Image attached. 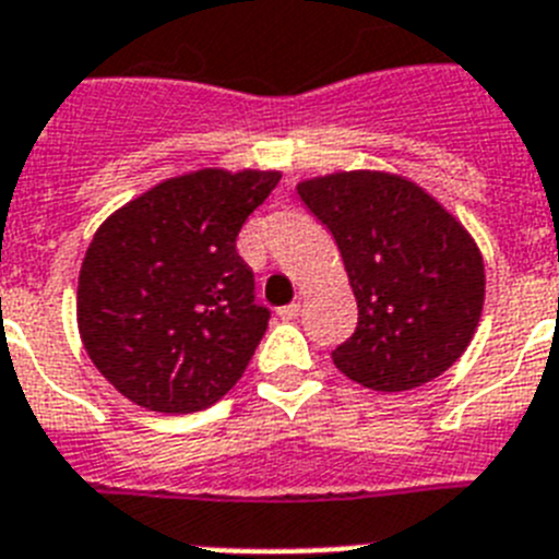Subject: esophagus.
Wrapping results in <instances>:
<instances>
[{
	"instance_id": "obj_1",
	"label": "esophagus",
	"mask_w": 559,
	"mask_h": 559,
	"mask_svg": "<svg viewBox=\"0 0 559 559\" xmlns=\"http://www.w3.org/2000/svg\"><path fill=\"white\" fill-rule=\"evenodd\" d=\"M298 312H300V304H289V307L278 309V318L281 320H293V318H298Z\"/></svg>"
}]
</instances>
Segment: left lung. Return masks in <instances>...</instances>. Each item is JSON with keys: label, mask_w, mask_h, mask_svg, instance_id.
Instances as JSON below:
<instances>
[{"label": "left lung", "mask_w": 559, "mask_h": 559, "mask_svg": "<svg viewBox=\"0 0 559 559\" xmlns=\"http://www.w3.org/2000/svg\"><path fill=\"white\" fill-rule=\"evenodd\" d=\"M300 202L332 230L357 298V332L332 360L357 385L396 394L448 371L484 312L473 233L414 179L334 171L300 179Z\"/></svg>", "instance_id": "obj_1"}]
</instances>
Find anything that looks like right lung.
Returning a JSON list of instances; mask_svg holds the SVG:
<instances>
[{"instance_id": "right-lung-1", "label": "right lung", "mask_w": 559, "mask_h": 559, "mask_svg": "<svg viewBox=\"0 0 559 559\" xmlns=\"http://www.w3.org/2000/svg\"><path fill=\"white\" fill-rule=\"evenodd\" d=\"M281 171L199 168L109 213L78 275V334L120 394L197 414L241 380L270 312L252 304L236 236Z\"/></svg>"}]
</instances>
